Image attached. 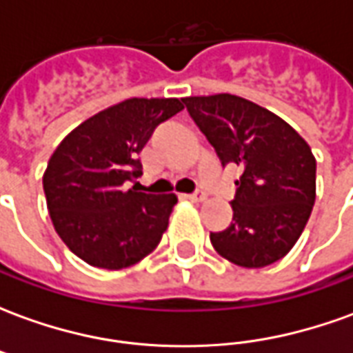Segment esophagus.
<instances>
[{"label":"esophagus","instance_id":"1","mask_svg":"<svg viewBox=\"0 0 353 353\" xmlns=\"http://www.w3.org/2000/svg\"><path fill=\"white\" fill-rule=\"evenodd\" d=\"M187 199L191 200V202H202V200H206V192L194 191V192H191V194H187Z\"/></svg>","mask_w":353,"mask_h":353}]
</instances>
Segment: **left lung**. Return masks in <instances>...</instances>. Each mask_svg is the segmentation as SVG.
Listing matches in <instances>:
<instances>
[{
	"mask_svg": "<svg viewBox=\"0 0 353 353\" xmlns=\"http://www.w3.org/2000/svg\"><path fill=\"white\" fill-rule=\"evenodd\" d=\"M223 166L238 164L232 223L210 232L219 255L244 268L288 255L316 200V159L285 121L232 94L183 98Z\"/></svg>",
	"mask_w": 353,
	"mask_h": 353,
	"instance_id": "8db88e82",
	"label": "left lung"
}]
</instances>
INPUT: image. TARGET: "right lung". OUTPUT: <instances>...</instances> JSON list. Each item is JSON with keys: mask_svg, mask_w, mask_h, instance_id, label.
Wrapping results in <instances>:
<instances>
[{"mask_svg": "<svg viewBox=\"0 0 353 353\" xmlns=\"http://www.w3.org/2000/svg\"><path fill=\"white\" fill-rule=\"evenodd\" d=\"M183 109L177 98H130L68 134L43 176L50 219L79 259L119 270L153 252L168 227L176 194H147L134 185L138 154L154 128Z\"/></svg>", "mask_w": 353, "mask_h": 353, "instance_id": "add662e5", "label": "right lung"}]
</instances>
